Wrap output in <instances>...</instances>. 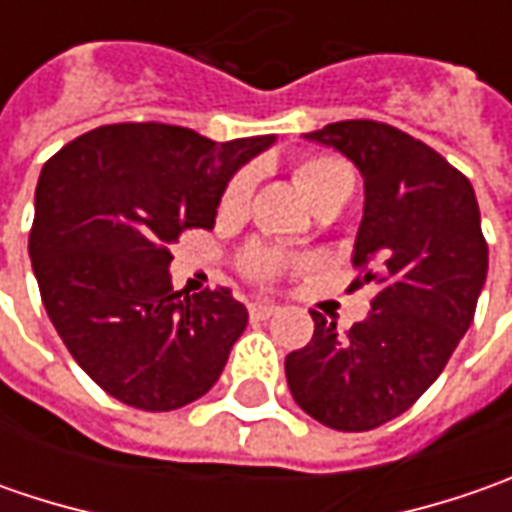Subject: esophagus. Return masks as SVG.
<instances>
[{"label": "esophagus", "mask_w": 512, "mask_h": 512, "mask_svg": "<svg viewBox=\"0 0 512 512\" xmlns=\"http://www.w3.org/2000/svg\"><path fill=\"white\" fill-rule=\"evenodd\" d=\"M276 313H279V305H262V302L250 305V319H256V322L270 319V316H276Z\"/></svg>", "instance_id": "34e87169"}]
</instances>
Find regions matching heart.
Instances as JSON below:
<instances>
[{
	"instance_id": "1",
	"label": "heart",
	"mask_w": 512,
	"mask_h": 512,
	"mask_svg": "<svg viewBox=\"0 0 512 512\" xmlns=\"http://www.w3.org/2000/svg\"><path fill=\"white\" fill-rule=\"evenodd\" d=\"M293 179H296L299 190L310 199V205H319L322 199H327L336 190H350L353 187V173L336 156H310V159H302L296 165V170H293ZM250 190H253V173L242 170L227 185L225 196H222V210L225 213H242L247 199H250ZM282 265H285V259L276 250H270V247H250L245 253V270L253 279H273L282 270Z\"/></svg>"
}]
</instances>
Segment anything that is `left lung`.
I'll use <instances>...</instances> for the list:
<instances>
[{
    "instance_id": "8db88e82",
    "label": "left lung",
    "mask_w": 512,
    "mask_h": 512,
    "mask_svg": "<svg viewBox=\"0 0 512 512\" xmlns=\"http://www.w3.org/2000/svg\"><path fill=\"white\" fill-rule=\"evenodd\" d=\"M347 156L364 179L353 265L376 282L364 322L347 333L322 313L313 339L287 353L296 404L333 430H373L402 416L439 379L473 322L487 279V242L473 185L402 130L350 119L305 133Z\"/></svg>"
}]
</instances>
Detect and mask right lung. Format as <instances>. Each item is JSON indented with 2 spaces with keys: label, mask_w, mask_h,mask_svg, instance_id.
<instances>
[{
  "label": "right lung",
  "mask_w": 512,
  "mask_h": 512,
  "mask_svg": "<svg viewBox=\"0 0 512 512\" xmlns=\"http://www.w3.org/2000/svg\"><path fill=\"white\" fill-rule=\"evenodd\" d=\"M273 142L125 122L73 139L42 168L33 276L70 356L113 399L162 413L219 382L247 307L227 287L173 290L168 247L187 227L216 225L233 173Z\"/></svg>",
  "instance_id": "obj_1"
}]
</instances>
